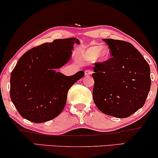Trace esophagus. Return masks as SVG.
<instances>
[{"instance_id": "1", "label": "esophagus", "mask_w": 158, "mask_h": 158, "mask_svg": "<svg viewBox=\"0 0 158 158\" xmlns=\"http://www.w3.org/2000/svg\"><path fill=\"white\" fill-rule=\"evenodd\" d=\"M93 73V71L92 70H89V69H87V70L85 71V75H90Z\"/></svg>"}]
</instances>
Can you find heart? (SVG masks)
<instances>
[{
    "instance_id": "1",
    "label": "heart",
    "mask_w": 158,
    "mask_h": 158,
    "mask_svg": "<svg viewBox=\"0 0 158 158\" xmlns=\"http://www.w3.org/2000/svg\"><path fill=\"white\" fill-rule=\"evenodd\" d=\"M85 58L89 61H94L97 59L98 61H105L110 59L111 56V52L110 49L106 47H101L99 46H95L90 47L85 51Z\"/></svg>"
}]
</instances>
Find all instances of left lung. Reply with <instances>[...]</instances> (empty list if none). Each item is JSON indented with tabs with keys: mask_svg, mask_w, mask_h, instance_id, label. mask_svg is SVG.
Masks as SVG:
<instances>
[{
	"mask_svg": "<svg viewBox=\"0 0 158 158\" xmlns=\"http://www.w3.org/2000/svg\"><path fill=\"white\" fill-rule=\"evenodd\" d=\"M111 58L96 62L93 99L103 113L126 118L144 106L150 90L148 62L130 43L103 39Z\"/></svg>",
	"mask_w": 158,
	"mask_h": 158,
	"instance_id": "1",
	"label": "left lung"
}]
</instances>
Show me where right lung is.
I'll return each instance as SVG.
<instances>
[{
	"mask_svg": "<svg viewBox=\"0 0 158 158\" xmlns=\"http://www.w3.org/2000/svg\"><path fill=\"white\" fill-rule=\"evenodd\" d=\"M75 38L57 39L34 47L22 55L11 72L10 97L22 117L39 123L56 118L67 102L73 84L85 75L71 76L56 73L70 58Z\"/></svg>",
	"mask_w": 158,
	"mask_h": 158,
	"instance_id": "add662e5",
	"label": "right lung"
}]
</instances>
